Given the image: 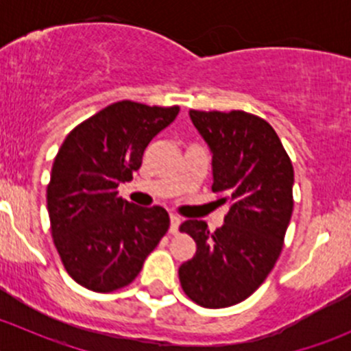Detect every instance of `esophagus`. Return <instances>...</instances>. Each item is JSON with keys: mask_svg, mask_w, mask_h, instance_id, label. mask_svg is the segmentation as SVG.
I'll list each match as a JSON object with an SVG mask.
<instances>
[{"mask_svg": "<svg viewBox=\"0 0 351 351\" xmlns=\"http://www.w3.org/2000/svg\"><path fill=\"white\" fill-rule=\"evenodd\" d=\"M180 224H182V221H180L178 215H169V232H171V234H176V232H178Z\"/></svg>", "mask_w": 351, "mask_h": 351, "instance_id": "1", "label": "esophagus"}]
</instances>
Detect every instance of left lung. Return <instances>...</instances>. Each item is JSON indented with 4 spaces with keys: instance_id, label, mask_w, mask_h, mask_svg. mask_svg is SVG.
I'll list each match as a JSON object with an SVG mask.
<instances>
[{
    "instance_id": "left-lung-1",
    "label": "left lung",
    "mask_w": 351,
    "mask_h": 351,
    "mask_svg": "<svg viewBox=\"0 0 351 351\" xmlns=\"http://www.w3.org/2000/svg\"><path fill=\"white\" fill-rule=\"evenodd\" d=\"M190 119L212 153V192L229 210L214 232L195 219L180 226L197 243L178 268L180 284L198 306L221 309L247 299L277 263L292 217L293 168L260 117L190 110Z\"/></svg>"
}]
</instances>
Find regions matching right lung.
Segmentation results:
<instances>
[{"label":"right lung","instance_id":"1","mask_svg":"<svg viewBox=\"0 0 351 351\" xmlns=\"http://www.w3.org/2000/svg\"><path fill=\"white\" fill-rule=\"evenodd\" d=\"M180 107L123 100L74 127L47 186L51 231L66 271L93 292H113L139 275L169 228L162 207H137L117 186L132 180L151 141Z\"/></svg>","mask_w":351,"mask_h":351}]
</instances>
